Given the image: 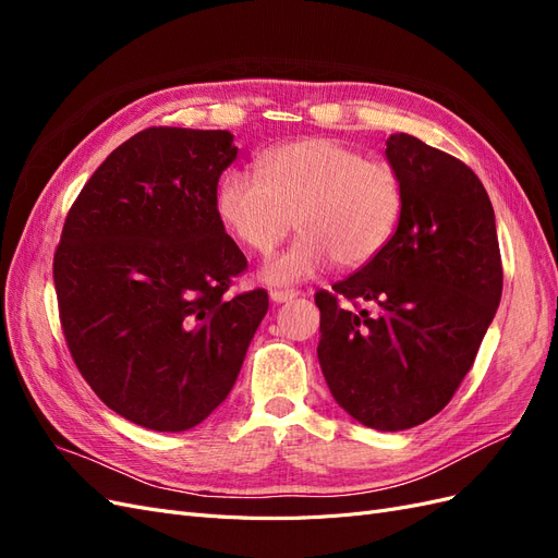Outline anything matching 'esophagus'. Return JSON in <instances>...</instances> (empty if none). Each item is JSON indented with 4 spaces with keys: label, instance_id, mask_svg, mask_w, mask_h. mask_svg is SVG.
<instances>
[{
    "label": "esophagus",
    "instance_id": "34e87169",
    "mask_svg": "<svg viewBox=\"0 0 558 558\" xmlns=\"http://www.w3.org/2000/svg\"><path fill=\"white\" fill-rule=\"evenodd\" d=\"M269 298H272V302H277V305H281V302H289V300H295L298 298V291H269Z\"/></svg>",
    "mask_w": 558,
    "mask_h": 558
}]
</instances>
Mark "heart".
I'll use <instances>...</instances> for the list:
<instances>
[{
    "mask_svg": "<svg viewBox=\"0 0 558 558\" xmlns=\"http://www.w3.org/2000/svg\"><path fill=\"white\" fill-rule=\"evenodd\" d=\"M404 205L393 165L367 160L344 142L312 137L260 158V174L230 170L218 181L216 214L244 248L267 258L291 230L300 240L265 267L269 283H295L326 269L373 263Z\"/></svg>",
    "mask_w": 558,
    "mask_h": 558,
    "instance_id": "heart-1",
    "label": "heart"
}]
</instances>
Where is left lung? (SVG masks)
Returning <instances> with one entry per match:
<instances>
[{
	"mask_svg": "<svg viewBox=\"0 0 558 558\" xmlns=\"http://www.w3.org/2000/svg\"><path fill=\"white\" fill-rule=\"evenodd\" d=\"M386 158L402 179L400 223L373 263L316 291V351L344 412L404 430L442 412L475 363L502 260L492 199L465 162L404 132L388 137Z\"/></svg>",
	"mask_w": 558,
	"mask_h": 558,
	"instance_id": "left-lung-1",
	"label": "left lung"
}]
</instances>
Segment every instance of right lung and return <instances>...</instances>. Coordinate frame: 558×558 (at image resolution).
Listing matches in <instances>:
<instances>
[{"mask_svg":"<svg viewBox=\"0 0 558 558\" xmlns=\"http://www.w3.org/2000/svg\"><path fill=\"white\" fill-rule=\"evenodd\" d=\"M228 130L146 128L111 150L64 218L60 324L109 410L150 430L205 421L240 375L267 291L228 295L246 258L216 214Z\"/></svg>","mask_w":558,"mask_h":558,"instance_id":"right-lung-1","label":"right lung"}]
</instances>
